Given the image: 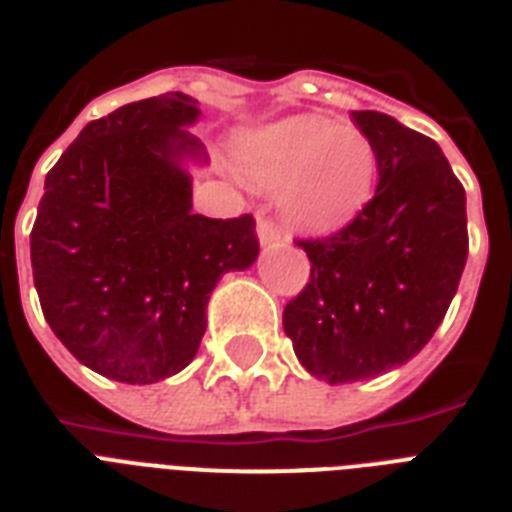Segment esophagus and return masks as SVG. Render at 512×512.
<instances>
[{
	"label": "esophagus",
	"instance_id": "34e87169",
	"mask_svg": "<svg viewBox=\"0 0 512 512\" xmlns=\"http://www.w3.org/2000/svg\"><path fill=\"white\" fill-rule=\"evenodd\" d=\"M257 239H260L263 247H276V244H281L287 236H284V231H281L279 225L273 223V220L260 217V220H257Z\"/></svg>",
	"mask_w": 512,
	"mask_h": 512
}]
</instances>
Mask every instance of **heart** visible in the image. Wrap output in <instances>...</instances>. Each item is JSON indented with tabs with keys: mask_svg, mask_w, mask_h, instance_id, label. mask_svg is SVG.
<instances>
[{
	"mask_svg": "<svg viewBox=\"0 0 512 512\" xmlns=\"http://www.w3.org/2000/svg\"><path fill=\"white\" fill-rule=\"evenodd\" d=\"M239 170L249 183L279 191V207L300 228L329 231L372 199L377 151L366 132L324 116H289L239 143Z\"/></svg>",
	"mask_w": 512,
	"mask_h": 512,
	"instance_id": "1",
	"label": "heart"
}]
</instances>
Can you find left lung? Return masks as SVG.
<instances>
[{"instance_id":"8db88e82","label":"left lung","mask_w":512,"mask_h":512,"mask_svg":"<svg viewBox=\"0 0 512 512\" xmlns=\"http://www.w3.org/2000/svg\"><path fill=\"white\" fill-rule=\"evenodd\" d=\"M380 183L337 233L297 241L311 279L284 308L300 364L329 385L369 380L417 356L468 260L465 188L436 140L377 111H353Z\"/></svg>"}]
</instances>
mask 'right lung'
Masks as SVG:
<instances>
[{
    "label": "right lung",
    "instance_id": "1",
    "mask_svg": "<svg viewBox=\"0 0 512 512\" xmlns=\"http://www.w3.org/2000/svg\"><path fill=\"white\" fill-rule=\"evenodd\" d=\"M183 92L95 119L47 172L31 231L42 313L108 380L148 385L191 364L209 292L257 260L255 217L193 215L183 159L207 162Z\"/></svg>",
    "mask_w": 512,
    "mask_h": 512
}]
</instances>
